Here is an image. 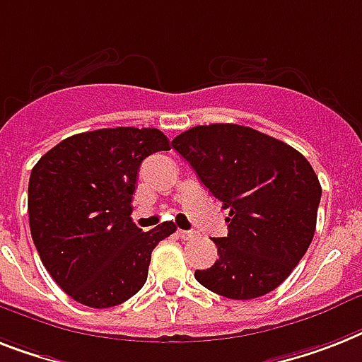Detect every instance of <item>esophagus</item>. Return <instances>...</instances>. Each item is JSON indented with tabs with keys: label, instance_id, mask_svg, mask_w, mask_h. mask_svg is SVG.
<instances>
[{
	"label": "esophagus",
	"instance_id": "1",
	"mask_svg": "<svg viewBox=\"0 0 362 362\" xmlns=\"http://www.w3.org/2000/svg\"><path fill=\"white\" fill-rule=\"evenodd\" d=\"M176 234H178V238H180V240H193V238L199 236L195 230H178Z\"/></svg>",
	"mask_w": 362,
	"mask_h": 362
}]
</instances>
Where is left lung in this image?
<instances>
[{
  "label": "left lung",
  "mask_w": 362,
  "mask_h": 362,
  "mask_svg": "<svg viewBox=\"0 0 362 362\" xmlns=\"http://www.w3.org/2000/svg\"><path fill=\"white\" fill-rule=\"evenodd\" d=\"M173 146L228 210V234L214 238L219 258L197 269V281L228 299L275 290L316 230L322 186L307 158L240 124L195 126L175 137Z\"/></svg>",
  "instance_id": "obj_1"
}]
</instances>
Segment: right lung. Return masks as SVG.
<instances>
[{
    "label": "right lung",
    "instance_id": "1",
    "mask_svg": "<svg viewBox=\"0 0 362 362\" xmlns=\"http://www.w3.org/2000/svg\"><path fill=\"white\" fill-rule=\"evenodd\" d=\"M156 128H102L66 137L29 176V228L55 283L81 305L124 303L146 283L152 251L176 230L132 221L141 161L169 151Z\"/></svg>",
    "mask_w": 362,
    "mask_h": 362
}]
</instances>
